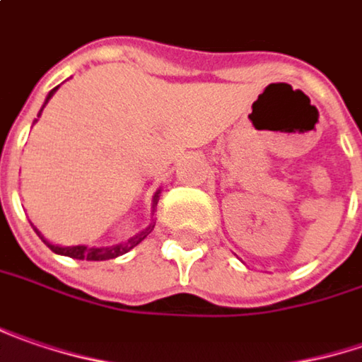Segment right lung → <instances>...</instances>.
Segmentation results:
<instances>
[{
	"label": "right lung",
	"instance_id": "1",
	"mask_svg": "<svg viewBox=\"0 0 362 362\" xmlns=\"http://www.w3.org/2000/svg\"><path fill=\"white\" fill-rule=\"evenodd\" d=\"M59 87H54L50 93H48V98H46L45 105L48 103V100L52 98V93L57 91ZM45 105H42V110H45ZM42 110H40V114H42ZM38 114V116H40ZM36 122V119H34ZM156 197H158V193L154 195V206H156ZM154 224L146 228V230H142L140 234H136L132 236L130 240L126 244H118V246H101V248H89V246H54V244L46 243L45 238L40 236V232L36 230V234L45 240V244L52 250V252H57V255H64V257H71V259H77V261H110V259H116L119 255H124V252H128V250H132L136 244H140L151 232H153Z\"/></svg>",
	"mask_w": 362,
	"mask_h": 362
}]
</instances>
